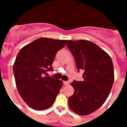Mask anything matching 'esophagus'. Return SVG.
Segmentation results:
<instances>
[{
  "label": "esophagus",
  "instance_id": "1",
  "mask_svg": "<svg viewBox=\"0 0 127 127\" xmlns=\"http://www.w3.org/2000/svg\"><path fill=\"white\" fill-rule=\"evenodd\" d=\"M64 85L65 86H67V85H69V83L68 81H64Z\"/></svg>",
  "mask_w": 127,
  "mask_h": 127
}]
</instances>
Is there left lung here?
<instances>
[{
  "mask_svg": "<svg viewBox=\"0 0 127 127\" xmlns=\"http://www.w3.org/2000/svg\"><path fill=\"white\" fill-rule=\"evenodd\" d=\"M67 46L76 61L77 70H83V81H74V92L69 98L72 111L88 115L100 107L111 90L114 80L111 58L96 44L87 40H67Z\"/></svg>",
  "mask_w": 127,
  "mask_h": 127,
  "instance_id": "left-lung-1",
  "label": "left lung"
}]
</instances>
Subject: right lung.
Returning <instances> with one entry per match:
<instances>
[{
  "label": "right lung",
  "mask_w": 127,
  "mask_h": 127,
  "mask_svg": "<svg viewBox=\"0 0 127 127\" xmlns=\"http://www.w3.org/2000/svg\"><path fill=\"white\" fill-rule=\"evenodd\" d=\"M66 40L41 37L20 50L13 65L18 92L29 107L37 111L50 108L63 85V81L44 76L52 70L56 53Z\"/></svg>",
  "instance_id": "obj_1"
}]
</instances>
